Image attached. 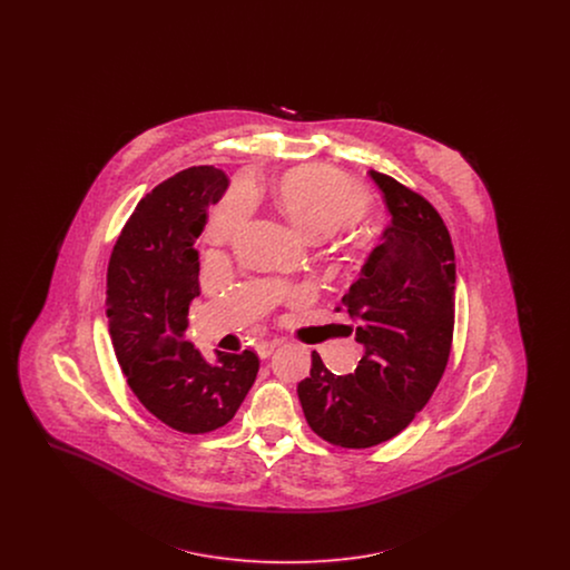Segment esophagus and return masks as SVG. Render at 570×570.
Returning <instances> with one entry per match:
<instances>
[{
	"label": "esophagus",
	"mask_w": 570,
	"mask_h": 570,
	"mask_svg": "<svg viewBox=\"0 0 570 570\" xmlns=\"http://www.w3.org/2000/svg\"><path fill=\"white\" fill-rule=\"evenodd\" d=\"M277 346H279V340H261V342H256L254 348L261 358H267Z\"/></svg>",
	"instance_id": "1"
}]
</instances>
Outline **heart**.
<instances>
[{
    "instance_id": "1",
    "label": "heart",
    "mask_w": 570,
    "mask_h": 570,
    "mask_svg": "<svg viewBox=\"0 0 570 570\" xmlns=\"http://www.w3.org/2000/svg\"><path fill=\"white\" fill-rule=\"evenodd\" d=\"M275 198L282 214L314 239L358 224L372 205L367 191L325 164H305L284 173ZM244 212V200L224 203L212 217V237L224 242Z\"/></svg>"
}]
</instances>
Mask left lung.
<instances>
[{
    "instance_id": "obj_1",
    "label": "left lung",
    "mask_w": 570,
    "mask_h": 570,
    "mask_svg": "<svg viewBox=\"0 0 570 570\" xmlns=\"http://www.w3.org/2000/svg\"><path fill=\"white\" fill-rule=\"evenodd\" d=\"M391 212L361 277L342 298L346 333L363 344L348 376L312 354L297 386L312 432L342 449H370L404 432L444 376L455 328V249L434 205L370 170Z\"/></svg>"
}]
</instances>
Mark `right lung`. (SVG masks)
I'll use <instances>...</instances> for the list:
<instances>
[{
  "instance_id": "right-lung-1",
  "label": "right lung",
  "mask_w": 570,
  "mask_h": 570,
  "mask_svg": "<svg viewBox=\"0 0 570 570\" xmlns=\"http://www.w3.org/2000/svg\"><path fill=\"white\" fill-rule=\"evenodd\" d=\"M226 186L216 166L179 170L142 196L110 254L107 316L119 367L138 402L181 434L224 428L261 365L254 351L209 363L184 337L200 295L194 244Z\"/></svg>"
}]
</instances>
